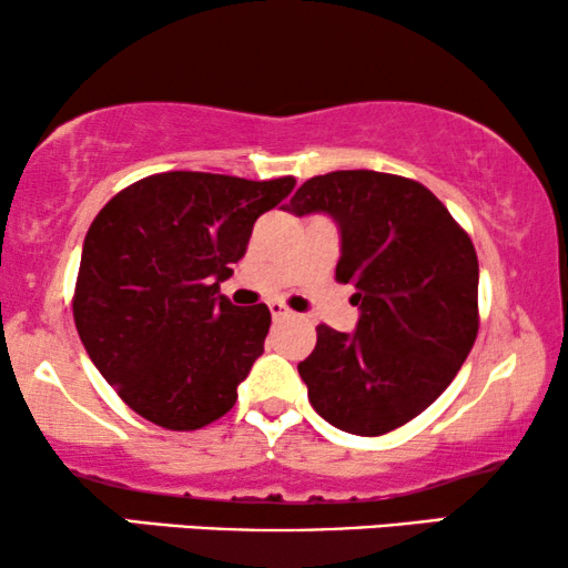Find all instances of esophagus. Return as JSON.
Returning <instances> with one entry per match:
<instances>
[{
  "label": "esophagus",
  "mask_w": 568,
  "mask_h": 568,
  "mask_svg": "<svg viewBox=\"0 0 568 568\" xmlns=\"http://www.w3.org/2000/svg\"><path fill=\"white\" fill-rule=\"evenodd\" d=\"M268 311H271V318H274V321H284V318H290V315H292L290 307H284L282 302H271Z\"/></svg>",
  "instance_id": "34e87169"
}]
</instances>
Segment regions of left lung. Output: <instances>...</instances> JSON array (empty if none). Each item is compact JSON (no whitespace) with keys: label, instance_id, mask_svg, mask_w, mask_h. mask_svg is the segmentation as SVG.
Listing matches in <instances>:
<instances>
[{"label":"left lung","instance_id":"1","mask_svg":"<svg viewBox=\"0 0 568 568\" xmlns=\"http://www.w3.org/2000/svg\"><path fill=\"white\" fill-rule=\"evenodd\" d=\"M284 211L326 213L336 278L355 286L352 334L318 326L297 365L313 409L344 433L383 436L428 409L477 336V255L446 205L415 180L349 169L307 180Z\"/></svg>","mask_w":568,"mask_h":568}]
</instances>
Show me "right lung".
<instances>
[{
	"label": "right lung",
	"mask_w": 568,
	"mask_h": 568,
	"mask_svg": "<svg viewBox=\"0 0 568 568\" xmlns=\"http://www.w3.org/2000/svg\"><path fill=\"white\" fill-rule=\"evenodd\" d=\"M292 187V176L164 172L124 187L93 219L72 313L88 357L140 417L197 430L234 407L271 313L263 302L232 305L219 284L257 216Z\"/></svg>",
	"instance_id": "right-lung-1"
}]
</instances>
